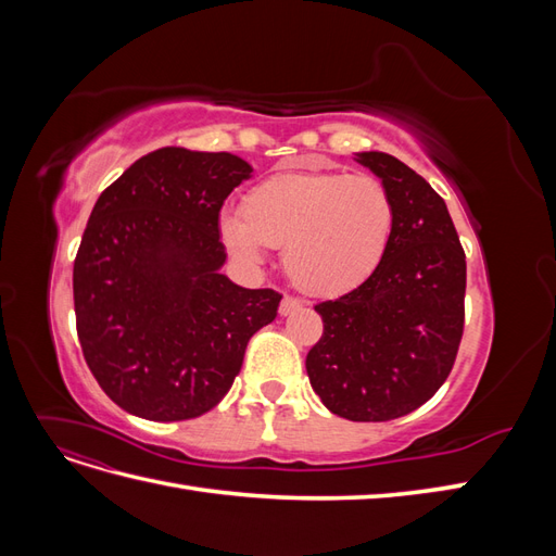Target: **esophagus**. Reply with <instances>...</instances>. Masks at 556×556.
Listing matches in <instances>:
<instances>
[{
	"label": "esophagus",
	"mask_w": 556,
	"mask_h": 556,
	"mask_svg": "<svg viewBox=\"0 0 556 556\" xmlns=\"http://www.w3.org/2000/svg\"><path fill=\"white\" fill-rule=\"evenodd\" d=\"M299 308H301V301L299 299L282 296V301H280V315H290V313H294Z\"/></svg>",
	"instance_id": "esophagus-1"
}]
</instances>
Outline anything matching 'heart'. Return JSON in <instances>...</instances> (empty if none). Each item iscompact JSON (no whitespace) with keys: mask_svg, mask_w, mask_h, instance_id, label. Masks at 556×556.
<instances>
[{"mask_svg":"<svg viewBox=\"0 0 556 556\" xmlns=\"http://www.w3.org/2000/svg\"><path fill=\"white\" fill-rule=\"evenodd\" d=\"M392 231V197L368 174H278L245 194L243 215L220 217V239L233 257L257 266L264 248H282L285 271L315 296L343 294L371 278Z\"/></svg>","mask_w":556,"mask_h":556,"instance_id":"obj_1","label":"heart"}]
</instances>
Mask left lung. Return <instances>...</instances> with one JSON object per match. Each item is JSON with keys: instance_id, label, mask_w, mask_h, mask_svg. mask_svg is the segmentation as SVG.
I'll return each instance as SVG.
<instances>
[{"instance_id": "1", "label": "left lung", "mask_w": 556, "mask_h": 556, "mask_svg": "<svg viewBox=\"0 0 556 556\" xmlns=\"http://www.w3.org/2000/svg\"><path fill=\"white\" fill-rule=\"evenodd\" d=\"M394 204L374 276L315 311L325 331L306 357L313 392L352 422H387L427 403L452 371L464 331L466 257L445 201L394 155L368 150Z\"/></svg>"}]
</instances>
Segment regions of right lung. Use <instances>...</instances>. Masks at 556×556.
I'll use <instances>...</instances> for the list:
<instances>
[{
	"label": "right lung",
	"instance_id": "1",
	"mask_svg": "<svg viewBox=\"0 0 556 556\" xmlns=\"http://www.w3.org/2000/svg\"><path fill=\"white\" fill-rule=\"evenodd\" d=\"M252 166L231 153L166 146L97 199L74 262L76 331L92 376L123 410L178 422L215 408L250 336L280 294L220 268V208Z\"/></svg>",
	"mask_w": 556,
	"mask_h": 556
}]
</instances>
